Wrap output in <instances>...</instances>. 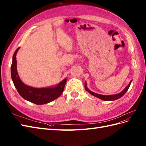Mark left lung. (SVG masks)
Segmentation results:
<instances>
[{"label":"left lung","instance_id":"1","mask_svg":"<svg viewBox=\"0 0 146 146\" xmlns=\"http://www.w3.org/2000/svg\"><path fill=\"white\" fill-rule=\"evenodd\" d=\"M131 81H132V80H131ZM131 81L130 82V83L129 84V85L124 88V90L123 92H121V93H118V94H116V95H100V94H97V93H94V92L90 91V90H89V89L87 88L86 82H85V88H86V90L89 93H90L92 95H93V96H95V97H97V98H100V99H101V100H104V101H114V100H117V99H119V98H120L121 97L123 96L124 95V94H125L127 92L128 89H129V87H130V84H131Z\"/></svg>","mask_w":146,"mask_h":146}]
</instances>
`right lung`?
<instances>
[{
	"instance_id": "add662e5",
	"label": "right lung",
	"mask_w": 146,
	"mask_h": 146,
	"mask_svg": "<svg viewBox=\"0 0 146 146\" xmlns=\"http://www.w3.org/2000/svg\"><path fill=\"white\" fill-rule=\"evenodd\" d=\"M19 49V48L16 50L13 54L11 74L14 85L19 95L25 100L37 105L46 104L59 97L64 91L65 85L67 82L66 78L55 87L40 88L28 86L21 81L17 72L16 53Z\"/></svg>"
}]
</instances>
